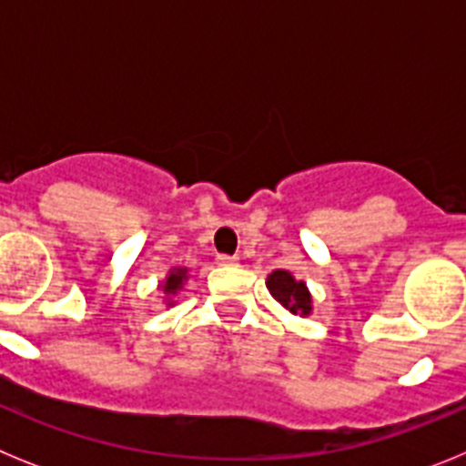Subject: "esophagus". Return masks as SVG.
<instances>
[{"instance_id":"obj_1","label":"esophagus","mask_w":466,"mask_h":466,"mask_svg":"<svg viewBox=\"0 0 466 466\" xmlns=\"http://www.w3.org/2000/svg\"><path fill=\"white\" fill-rule=\"evenodd\" d=\"M217 263L228 268V266H238V258L236 257H228V254H219V257H217Z\"/></svg>"}]
</instances>
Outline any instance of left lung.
I'll return each instance as SVG.
<instances>
[{"label":"left lung","mask_w":466,"mask_h":466,"mask_svg":"<svg viewBox=\"0 0 466 466\" xmlns=\"http://www.w3.org/2000/svg\"><path fill=\"white\" fill-rule=\"evenodd\" d=\"M266 287H268L273 299L278 300L282 308H287V310L294 312V315H310V291H308L306 282L294 279V275H291L289 270H273V273L268 275Z\"/></svg>","instance_id":"obj_1"}]
</instances>
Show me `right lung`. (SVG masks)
I'll return each mask as SVG.
<instances>
[{
	"label": "right lung",
	"mask_w": 466,
	"mask_h": 466,
	"mask_svg": "<svg viewBox=\"0 0 466 466\" xmlns=\"http://www.w3.org/2000/svg\"><path fill=\"white\" fill-rule=\"evenodd\" d=\"M184 282H187V268H175L170 270V275H167L166 287H163V289H166V294H177V291L184 287ZM167 306H172V300L167 303Z\"/></svg>",
	"instance_id": "1"
}]
</instances>
